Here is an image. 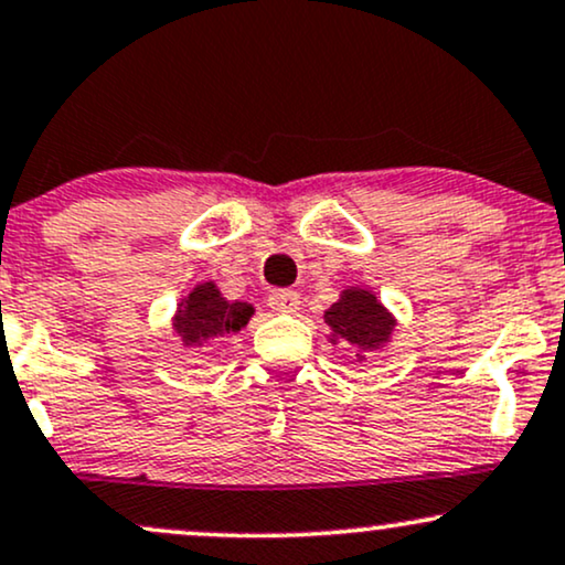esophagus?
<instances>
[{"label":"esophagus","mask_w":565,"mask_h":565,"mask_svg":"<svg viewBox=\"0 0 565 565\" xmlns=\"http://www.w3.org/2000/svg\"><path fill=\"white\" fill-rule=\"evenodd\" d=\"M268 305L276 312H289V316H291V312L300 310V295H297V291H291V289H276V291H270Z\"/></svg>","instance_id":"obj_1"}]
</instances>
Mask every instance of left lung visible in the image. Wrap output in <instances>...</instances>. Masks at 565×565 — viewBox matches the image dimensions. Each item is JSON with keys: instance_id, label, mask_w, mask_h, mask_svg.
Returning <instances> with one entry per match:
<instances>
[{"instance_id": "8db88e82", "label": "left lung", "mask_w": 565, "mask_h": 565, "mask_svg": "<svg viewBox=\"0 0 565 565\" xmlns=\"http://www.w3.org/2000/svg\"><path fill=\"white\" fill-rule=\"evenodd\" d=\"M323 321L331 329V344H350L355 348L358 360H365L369 352H376L392 342V331L397 321L382 300L369 289L350 287L339 295V300L323 312Z\"/></svg>"}]
</instances>
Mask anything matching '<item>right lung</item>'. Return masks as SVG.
Listing matches in <instances>:
<instances>
[{
	"mask_svg": "<svg viewBox=\"0 0 565 565\" xmlns=\"http://www.w3.org/2000/svg\"><path fill=\"white\" fill-rule=\"evenodd\" d=\"M253 316V305L226 300L215 281H202L175 308L173 331L183 348H205L221 337L239 334Z\"/></svg>",
	"mask_w": 565,
	"mask_h": 565,
	"instance_id": "obj_1",
	"label": "right lung"
}]
</instances>
